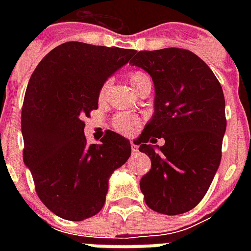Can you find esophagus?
<instances>
[{"label":"esophagus","instance_id":"34e87169","mask_svg":"<svg viewBox=\"0 0 251 251\" xmlns=\"http://www.w3.org/2000/svg\"><path fill=\"white\" fill-rule=\"evenodd\" d=\"M130 147H131V152H133V154H136V153H138V147H137L136 144H133V142H131Z\"/></svg>","mask_w":251,"mask_h":251}]
</instances>
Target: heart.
Listing matches in <instances>:
<instances>
[{"label":"heart","instance_id":"obj_1","mask_svg":"<svg viewBox=\"0 0 251 251\" xmlns=\"http://www.w3.org/2000/svg\"><path fill=\"white\" fill-rule=\"evenodd\" d=\"M129 82H130L131 87L134 88V91L140 90L142 86L145 84H151V77L147 72L144 71H133L129 74ZM110 88V79L104 80L102 83V86L99 88L98 98L99 100H103L106 98V95L109 93ZM113 126L118 133L122 134H133L134 131L138 129L140 126V118L133 114H127V113H121L117 114L113 118Z\"/></svg>","mask_w":251,"mask_h":251}]
</instances>
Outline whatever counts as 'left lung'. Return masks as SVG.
Wrapping results in <instances>:
<instances>
[{"instance_id":"1","label":"left lung","mask_w":251,"mask_h":251,"mask_svg":"<svg viewBox=\"0 0 251 251\" xmlns=\"http://www.w3.org/2000/svg\"><path fill=\"white\" fill-rule=\"evenodd\" d=\"M130 63L152 76L154 114L138 138L151 171L140 188L149 208L165 215L192 210L210 188L226 131L225 95L214 72L183 48L134 52ZM164 138L166 144L156 150Z\"/></svg>"}]
</instances>
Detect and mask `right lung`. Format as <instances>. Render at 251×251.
Returning <instances> with one entry per match:
<instances>
[{"mask_svg": "<svg viewBox=\"0 0 251 251\" xmlns=\"http://www.w3.org/2000/svg\"><path fill=\"white\" fill-rule=\"evenodd\" d=\"M134 52L68 41L47 53L30 76L21 111L23 157L37 196L63 219L97 215L110 175L130 157L129 140L111 130L87 145L83 120L98 109L102 83Z\"/></svg>", "mask_w": 251, "mask_h": 251, "instance_id": "right-lung-1", "label": "right lung"}]
</instances>
